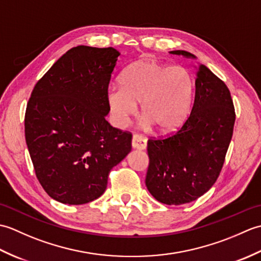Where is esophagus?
<instances>
[{"mask_svg": "<svg viewBox=\"0 0 261 261\" xmlns=\"http://www.w3.org/2000/svg\"><path fill=\"white\" fill-rule=\"evenodd\" d=\"M132 147L135 149L143 150L147 148V139L141 135H134L132 137Z\"/></svg>", "mask_w": 261, "mask_h": 261, "instance_id": "obj_1", "label": "esophagus"}]
</instances>
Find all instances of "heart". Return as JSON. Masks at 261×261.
Wrapping results in <instances>:
<instances>
[{"instance_id": "obj_1", "label": "heart", "mask_w": 261, "mask_h": 261, "mask_svg": "<svg viewBox=\"0 0 261 261\" xmlns=\"http://www.w3.org/2000/svg\"><path fill=\"white\" fill-rule=\"evenodd\" d=\"M120 86L108 92L109 107L116 124L125 125L140 103L145 123L160 132L179 126L190 112L194 81L182 66H168L140 59L122 71Z\"/></svg>"}]
</instances>
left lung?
<instances>
[{"mask_svg":"<svg viewBox=\"0 0 261 261\" xmlns=\"http://www.w3.org/2000/svg\"><path fill=\"white\" fill-rule=\"evenodd\" d=\"M170 54L196 58L185 50ZM234 121L229 88L199 64L195 98L185 123L174 135L148 140L146 186L151 195L160 203L181 205L206 193L223 167Z\"/></svg>","mask_w":261,"mask_h":261,"instance_id":"obj_1","label":"left lung"}]
</instances>
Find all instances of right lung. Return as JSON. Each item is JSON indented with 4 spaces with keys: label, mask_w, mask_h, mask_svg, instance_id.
<instances>
[{
    "label": "right lung",
    "mask_w": 261,
    "mask_h": 261,
    "mask_svg": "<svg viewBox=\"0 0 261 261\" xmlns=\"http://www.w3.org/2000/svg\"><path fill=\"white\" fill-rule=\"evenodd\" d=\"M119 56L112 47L69 49L38 81L27 104L24 134L36 176L60 203L98 198L111 169L131 151L130 132L105 120Z\"/></svg>",
    "instance_id": "add662e5"
}]
</instances>
